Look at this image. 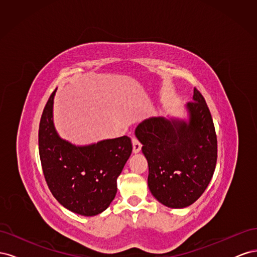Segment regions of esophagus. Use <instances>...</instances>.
Listing matches in <instances>:
<instances>
[{"instance_id":"obj_1","label":"esophagus","mask_w":257,"mask_h":257,"mask_svg":"<svg viewBox=\"0 0 257 257\" xmlns=\"http://www.w3.org/2000/svg\"><path fill=\"white\" fill-rule=\"evenodd\" d=\"M132 144H133V152L134 153H138L142 150V145L138 142L137 138H135V137L132 138Z\"/></svg>"}]
</instances>
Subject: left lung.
Here are the masks:
<instances>
[{
    "label": "left lung",
    "instance_id": "obj_1",
    "mask_svg": "<svg viewBox=\"0 0 257 257\" xmlns=\"http://www.w3.org/2000/svg\"><path fill=\"white\" fill-rule=\"evenodd\" d=\"M184 118L144 120L135 128L148 161V186L162 205L181 209L205 192L216 164V135L211 113L199 91L184 105Z\"/></svg>",
    "mask_w": 257,
    "mask_h": 257
}]
</instances>
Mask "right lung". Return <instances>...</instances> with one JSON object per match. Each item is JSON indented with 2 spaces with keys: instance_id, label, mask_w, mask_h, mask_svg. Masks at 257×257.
Masks as SVG:
<instances>
[{
  "instance_id": "right-lung-1",
  "label": "right lung",
  "mask_w": 257,
  "mask_h": 257,
  "mask_svg": "<svg viewBox=\"0 0 257 257\" xmlns=\"http://www.w3.org/2000/svg\"><path fill=\"white\" fill-rule=\"evenodd\" d=\"M50 95L38 131L46 182L59 203L74 213L93 216L106 210L116 194V179L132 153L127 136L77 146L62 138L53 122Z\"/></svg>"
}]
</instances>
